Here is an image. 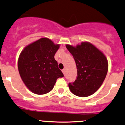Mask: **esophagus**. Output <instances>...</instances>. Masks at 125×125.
<instances>
[{
  "mask_svg": "<svg viewBox=\"0 0 125 125\" xmlns=\"http://www.w3.org/2000/svg\"><path fill=\"white\" fill-rule=\"evenodd\" d=\"M62 73H63V74H64V75L65 74V69H63V70H62Z\"/></svg>",
  "mask_w": 125,
  "mask_h": 125,
  "instance_id": "esophagus-1",
  "label": "esophagus"
}]
</instances>
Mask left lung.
Returning a JSON list of instances; mask_svg holds the SVG:
<instances>
[{"label":"left lung","instance_id":"1","mask_svg":"<svg viewBox=\"0 0 125 125\" xmlns=\"http://www.w3.org/2000/svg\"><path fill=\"white\" fill-rule=\"evenodd\" d=\"M73 56L77 69V77L69 88L73 94L87 97L97 91L103 83L108 72L107 57L89 42H82L76 47L66 44Z\"/></svg>","mask_w":125,"mask_h":125}]
</instances>
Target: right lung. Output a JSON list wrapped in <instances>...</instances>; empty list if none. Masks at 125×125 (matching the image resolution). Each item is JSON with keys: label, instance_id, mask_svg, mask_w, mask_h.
<instances>
[{"label": "right lung", "instance_id": "obj_1", "mask_svg": "<svg viewBox=\"0 0 125 125\" xmlns=\"http://www.w3.org/2000/svg\"><path fill=\"white\" fill-rule=\"evenodd\" d=\"M60 47L47 38L26 46L18 57V69L26 86L31 92L44 94L53 89L56 80L63 77L54 54Z\"/></svg>", "mask_w": 125, "mask_h": 125}]
</instances>
